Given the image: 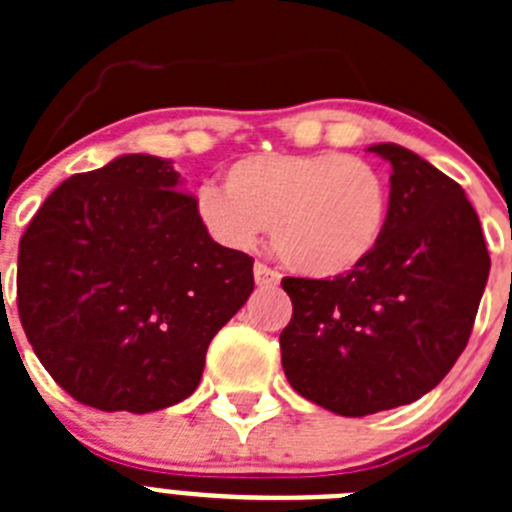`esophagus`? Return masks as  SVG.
I'll list each match as a JSON object with an SVG mask.
<instances>
[{
  "label": "esophagus",
  "instance_id": "1",
  "mask_svg": "<svg viewBox=\"0 0 512 512\" xmlns=\"http://www.w3.org/2000/svg\"><path fill=\"white\" fill-rule=\"evenodd\" d=\"M253 279H256L259 287H277L279 284L277 271L269 269V266L261 264V261H256V266H253Z\"/></svg>",
  "mask_w": 512,
  "mask_h": 512
}]
</instances>
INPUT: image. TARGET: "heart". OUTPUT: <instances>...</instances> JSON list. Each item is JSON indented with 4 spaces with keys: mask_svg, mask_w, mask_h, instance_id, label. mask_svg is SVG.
Listing matches in <instances>:
<instances>
[{
    "mask_svg": "<svg viewBox=\"0 0 512 512\" xmlns=\"http://www.w3.org/2000/svg\"><path fill=\"white\" fill-rule=\"evenodd\" d=\"M194 217L212 241L251 251L271 225L279 259L312 279L346 277L379 248L390 220V184L356 156L256 153L225 171V189L202 184Z\"/></svg>",
    "mask_w": 512,
    "mask_h": 512,
    "instance_id": "obj_1",
    "label": "heart"
}]
</instances>
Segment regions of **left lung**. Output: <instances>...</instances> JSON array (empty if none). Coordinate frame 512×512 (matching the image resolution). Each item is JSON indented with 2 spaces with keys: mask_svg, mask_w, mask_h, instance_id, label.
<instances>
[{
  "mask_svg": "<svg viewBox=\"0 0 512 512\" xmlns=\"http://www.w3.org/2000/svg\"><path fill=\"white\" fill-rule=\"evenodd\" d=\"M390 220L374 256L346 277H284L292 320L279 336L289 384L330 413L361 418L431 392L472 336L490 253L454 179L395 143Z\"/></svg>",
  "mask_w": 512,
  "mask_h": 512,
  "instance_id": "8db88e82",
  "label": "left lung"
}]
</instances>
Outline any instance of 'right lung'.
<instances>
[{"instance_id": "obj_1", "label": "right lung", "mask_w": 512, "mask_h": 512, "mask_svg": "<svg viewBox=\"0 0 512 512\" xmlns=\"http://www.w3.org/2000/svg\"><path fill=\"white\" fill-rule=\"evenodd\" d=\"M171 161L128 153L56 187L17 256V310L74 400L153 413L187 400L215 333L253 292V259L215 243Z\"/></svg>"}]
</instances>
